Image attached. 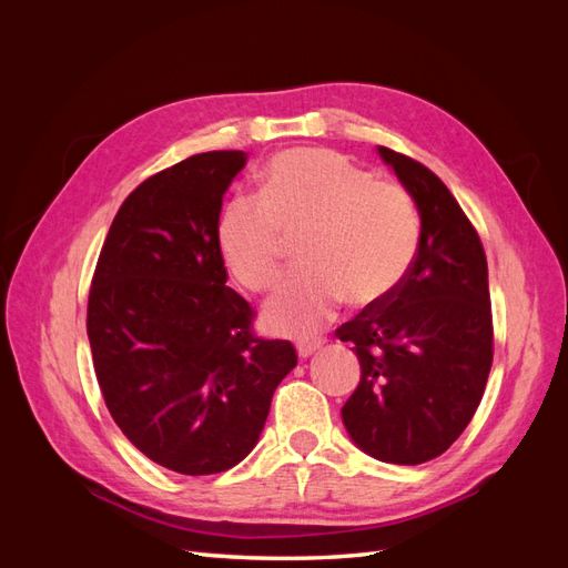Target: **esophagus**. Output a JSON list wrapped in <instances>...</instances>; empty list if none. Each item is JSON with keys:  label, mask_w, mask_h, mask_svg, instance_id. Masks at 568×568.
Returning <instances> with one entry per match:
<instances>
[{"label": "esophagus", "mask_w": 568, "mask_h": 568, "mask_svg": "<svg viewBox=\"0 0 568 568\" xmlns=\"http://www.w3.org/2000/svg\"><path fill=\"white\" fill-rule=\"evenodd\" d=\"M296 348H298V355H301V357H311L315 351L322 348V343H320V341H301Z\"/></svg>", "instance_id": "1"}]
</instances>
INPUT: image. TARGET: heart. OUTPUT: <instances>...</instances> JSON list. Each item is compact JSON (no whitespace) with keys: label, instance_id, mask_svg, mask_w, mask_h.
Returning a JSON list of instances; mask_svg holds the SVG:
<instances>
[{"label":"heart","instance_id":"heart-1","mask_svg":"<svg viewBox=\"0 0 568 568\" xmlns=\"http://www.w3.org/2000/svg\"><path fill=\"white\" fill-rule=\"evenodd\" d=\"M303 233L305 267L265 305V322L288 336L320 332L346 298L386 301L415 261L419 220L400 184L332 149H291L265 168L261 196H234L217 222L225 263L251 291L274 286L288 239Z\"/></svg>","mask_w":568,"mask_h":568}]
</instances>
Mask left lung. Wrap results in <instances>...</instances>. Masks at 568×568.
Instances as JSON below:
<instances>
[{
    "label": "left lung",
    "mask_w": 568,
    "mask_h": 568,
    "mask_svg": "<svg viewBox=\"0 0 568 568\" xmlns=\"http://www.w3.org/2000/svg\"><path fill=\"white\" fill-rule=\"evenodd\" d=\"M379 153L415 199L422 234L403 284L336 329L363 369L341 417L374 459L422 464L450 448L484 398L493 365L488 263L440 178L405 153Z\"/></svg>",
    "instance_id": "8db88e82"
}]
</instances>
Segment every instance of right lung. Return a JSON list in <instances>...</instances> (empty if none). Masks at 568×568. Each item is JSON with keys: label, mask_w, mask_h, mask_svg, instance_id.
Returning a JSON list of instances; mask_svg holds the SVG:
<instances>
[{"label": "right lung", "mask_w": 568, "mask_h": 568, "mask_svg": "<svg viewBox=\"0 0 568 568\" xmlns=\"http://www.w3.org/2000/svg\"><path fill=\"white\" fill-rule=\"evenodd\" d=\"M244 165V151H209L144 180L115 213L90 288L88 336L113 422L184 476L242 462L298 363L291 341L253 334V307L225 286L217 222Z\"/></svg>", "instance_id": "1"}]
</instances>
